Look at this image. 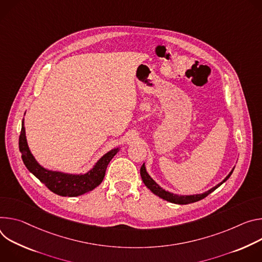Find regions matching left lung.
<instances>
[{
	"instance_id": "left-lung-1",
	"label": "left lung",
	"mask_w": 262,
	"mask_h": 262,
	"mask_svg": "<svg viewBox=\"0 0 262 262\" xmlns=\"http://www.w3.org/2000/svg\"><path fill=\"white\" fill-rule=\"evenodd\" d=\"M234 170V167L231 169V171L228 173V176L219 184H216L214 187L210 188L209 190L203 192V193H198V194H177V193H173V192H169L165 189H163L161 186H159L153 178H151V176L148 173L147 171V168H146V165H144V163L142 164V166L140 167V176H141V179H142V182L144 183V185H146L154 194L158 195L159 198L167 201V202H170V203H175V204H180V205H185V204H190V203H193V202H196V201H200L202 199H204L205 196H207L209 193H211L213 190H215L217 187H220L224 182H226L230 176L232 175V172H233Z\"/></svg>"
}]
</instances>
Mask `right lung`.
Here are the masks:
<instances>
[{"label":"right lung","instance_id":"1","mask_svg":"<svg viewBox=\"0 0 262 262\" xmlns=\"http://www.w3.org/2000/svg\"><path fill=\"white\" fill-rule=\"evenodd\" d=\"M18 146L21 153V159L29 171L32 172L51 191L62 196H78L90 192L99 186L105 177L108 163L120 151V148L110 150L104 154L89 171L84 173H70L48 169L37 162L30 149H29L24 120L21 122Z\"/></svg>","mask_w":262,"mask_h":262}]
</instances>
